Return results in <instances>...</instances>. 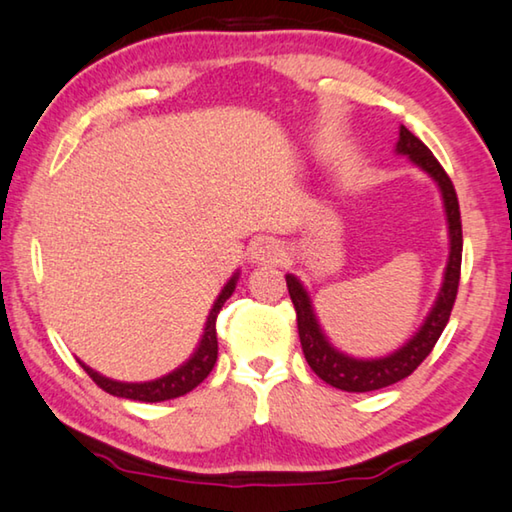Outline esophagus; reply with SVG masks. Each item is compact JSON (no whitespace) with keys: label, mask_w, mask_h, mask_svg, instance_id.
I'll use <instances>...</instances> for the list:
<instances>
[{"label":"esophagus","mask_w":512,"mask_h":512,"mask_svg":"<svg viewBox=\"0 0 512 512\" xmlns=\"http://www.w3.org/2000/svg\"><path fill=\"white\" fill-rule=\"evenodd\" d=\"M282 248H280V241L273 239V237H259L253 243H250L248 248V259L253 264H271L275 259L280 257Z\"/></svg>","instance_id":"34e87169"}]
</instances>
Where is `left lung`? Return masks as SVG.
I'll use <instances>...</instances> for the list:
<instances>
[{
  "label": "left lung",
  "mask_w": 512,
  "mask_h": 512,
  "mask_svg": "<svg viewBox=\"0 0 512 512\" xmlns=\"http://www.w3.org/2000/svg\"><path fill=\"white\" fill-rule=\"evenodd\" d=\"M396 154L408 157L412 166H417L421 173H426L435 182L437 191L442 196V207L446 216V232H449V257L442 273V285L433 300L431 310L424 316L421 326L412 332L405 344L394 348L392 353L378 355V358H358L342 351L332 344V339L323 330L319 316L312 305V296L303 280L294 273H287L289 296L296 307L298 335L300 346H303L305 360L310 369L326 380L328 385L344 389V392H373L383 389L399 380L408 378L426 355L433 351V346L440 339L442 330L446 328L451 316V307L456 303L458 282H460V259H462V225H460V207L456 198V189L444 173V168L437 164L433 152L421 143L408 127L399 129V141H396Z\"/></svg>",
  "instance_id": "8db88e82"
}]
</instances>
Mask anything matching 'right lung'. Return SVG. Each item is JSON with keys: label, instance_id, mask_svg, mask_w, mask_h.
<instances>
[{"label": "right lung", "instance_id": "add662e5", "mask_svg": "<svg viewBox=\"0 0 512 512\" xmlns=\"http://www.w3.org/2000/svg\"><path fill=\"white\" fill-rule=\"evenodd\" d=\"M241 271L232 273V278L225 282L221 294L216 296L212 310L207 314L205 328H202V335L198 339V346L193 348L189 360H184L180 367L173 369L166 376H159L154 380H143V383H125V380H113L104 373L95 371L88 367L86 362H81V369H84L88 376H91L97 385H100L104 392H109L118 399H129V401H141V403H159L168 399H177V396L189 394L193 387H198L202 380L209 376V371L214 369L216 358H218V339H216V319L221 314L225 300L234 294L237 289Z\"/></svg>", "mask_w": 512, "mask_h": 512}]
</instances>
